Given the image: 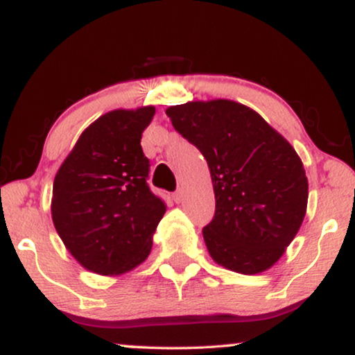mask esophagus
<instances>
[{"instance_id": "obj_1", "label": "esophagus", "mask_w": 355, "mask_h": 355, "mask_svg": "<svg viewBox=\"0 0 355 355\" xmlns=\"http://www.w3.org/2000/svg\"><path fill=\"white\" fill-rule=\"evenodd\" d=\"M172 198H173V200H175L177 204H180L183 200V198H184V191H183V189H177V191L173 193Z\"/></svg>"}]
</instances>
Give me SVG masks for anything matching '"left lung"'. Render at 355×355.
<instances>
[{"label":"left lung","mask_w":355,"mask_h":355,"mask_svg":"<svg viewBox=\"0 0 355 355\" xmlns=\"http://www.w3.org/2000/svg\"><path fill=\"white\" fill-rule=\"evenodd\" d=\"M166 113L209 164L215 216L202 236L211 260L247 276L274 266L308 207L298 153L255 110L234 100H193Z\"/></svg>","instance_id":"left-lung-1"}]
</instances>
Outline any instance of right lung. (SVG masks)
<instances>
[{
  "label": "right lung",
  "mask_w": 355,
  "mask_h": 355,
  "mask_svg": "<svg viewBox=\"0 0 355 355\" xmlns=\"http://www.w3.org/2000/svg\"><path fill=\"white\" fill-rule=\"evenodd\" d=\"M151 105L108 111L83 130L55 173L51 215L57 234L87 271L121 276L150 255L166 204L148 188L141 134Z\"/></svg>",
  "instance_id": "right-lung-1"
}]
</instances>
